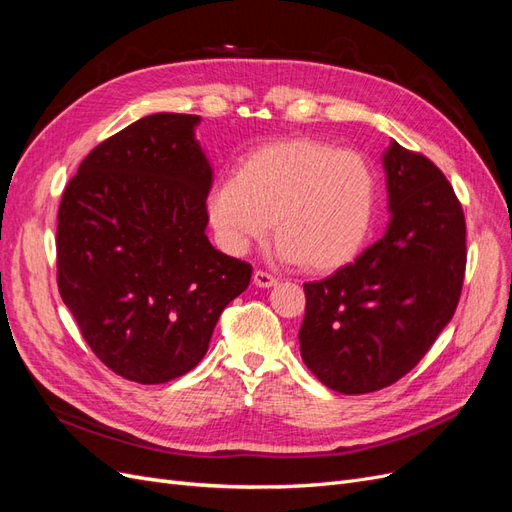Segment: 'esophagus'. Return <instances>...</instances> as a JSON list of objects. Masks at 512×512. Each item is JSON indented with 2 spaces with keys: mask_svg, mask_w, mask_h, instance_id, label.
<instances>
[{
  "mask_svg": "<svg viewBox=\"0 0 512 512\" xmlns=\"http://www.w3.org/2000/svg\"><path fill=\"white\" fill-rule=\"evenodd\" d=\"M254 284H256L258 288H271V286L277 284V277L271 275V273H267V271L258 269V271H254Z\"/></svg>",
  "mask_w": 512,
  "mask_h": 512,
  "instance_id": "1",
  "label": "esophagus"
}]
</instances>
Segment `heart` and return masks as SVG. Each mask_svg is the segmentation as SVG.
Listing matches in <instances>:
<instances>
[{"label":"heart","mask_w":512,"mask_h":512,"mask_svg":"<svg viewBox=\"0 0 512 512\" xmlns=\"http://www.w3.org/2000/svg\"><path fill=\"white\" fill-rule=\"evenodd\" d=\"M378 177L361 151L316 138L258 147L213 185L207 213L226 250L243 254L275 230L280 256L327 273L361 252L374 224Z\"/></svg>","instance_id":"obj_1"}]
</instances>
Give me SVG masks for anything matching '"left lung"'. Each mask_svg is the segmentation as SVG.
I'll return each mask as SVG.
<instances>
[{
  "label": "left lung",
  "mask_w": 512,
  "mask_h": 512,
  "mask_svg": "<svg viewBox=\"0 0 512 512\" xmlns=\"http://www.w3.org/2000/svg\"><path fill=\"white\" fill-rule=\"evenodd\" d=\"M386 235L320 282L303 284L301 356L329 389L374 393L418 365L451 322L466 275V218L423 153H384Z\"/></svg>",
  "instance_id": "1"
}]
</instances>
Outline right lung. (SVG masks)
Here are the masks:
<instances>
[{"label":"right lung","instance_id":"right-lung-1","mask_svg":"<svg viewBox=\"0 0 512 512\" xmlns=\"http://www.w3.org/2000/svg\"><path fill=\"white\" fill-rule=\"evenodd\" d=\"M198 115L156 113L87 153L57 213V288L117 376L164 384L203 359L252 265L209 243Z\"/></svg>","mask_w":512,"mask_h":512}]
</instances>
